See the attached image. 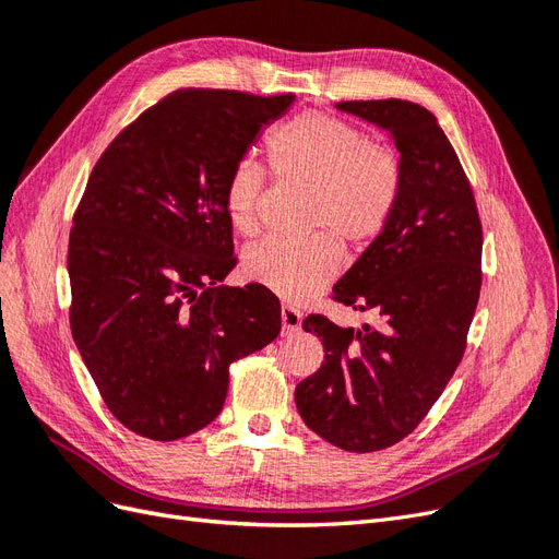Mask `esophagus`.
Segmentation results:
<instances>
[{"label":"esophagus","instance_id":"1","mask_svg":"<svg viewBox=\"0 0 559 559\" xmlns=\"http://www.w3.org/2000/svg\"><path fill=\"white\" fill-rule=\"evenodd\" d=\"M300 324H302V314L292 306H284L282 308V333H286V335L296 333L300 329Z\"/></svg>","mask_w":559,"mask_h":559}]
</instances>
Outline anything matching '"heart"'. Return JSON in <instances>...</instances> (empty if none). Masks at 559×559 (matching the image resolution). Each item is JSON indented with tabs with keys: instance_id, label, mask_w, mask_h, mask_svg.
<instances>
[{
	"instance_id": "heart-1",
	"label": "heart",
	"mask_w": 559,
	"mask_h": 559,
	"mask_svg": "<svg viewBox=\"0 0 559 559\" xmlns=\"http://www.w3.org/2000/svg\"><path fill=\"white\" fill-rule=\"evenodd\" d=\"M275 175L310 193L308 230L312 240L286 245L265 240L245 253L242 273L280 298H302L329 284L341 270V251L332 240L364 247L376 240L392 218L403 186V167L394 148L368 142L364 132L341 118L306 111L280 126L267 140ZM259 163L242 158L233 165L224 186L230 226L253 235L259 230L263 193Z\"/></svg>"
}]
</instances>
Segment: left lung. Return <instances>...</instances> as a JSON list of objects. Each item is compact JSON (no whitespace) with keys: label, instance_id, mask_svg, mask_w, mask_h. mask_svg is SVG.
<instances>
[{"label":"left lung","instance_id":"obj_1","mask_svg":"<svg viewBox=\"0 0 559 559\" xmlns=\"http://www.w3.org/2000/svg\"><path fill=\"white\" fill-rule=\"evenodd\" d=\"M399 148L396 210L333 286V298L378 326H337L310 314L302 329L324 364L296 386L302 421L347 452H376L408 436L460 366L480 296L483 228L471 183L436 116L405 99L337 103Z\"/></svg>","mask_w":559,"mask_h":559}]
</instances>
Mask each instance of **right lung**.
Returning <instances> with one entry per match:
<instances>
[{
  "label": "right lung",
  "instance_id": "1",
  "mask_svg": "<svg viewBox=\"0 0 559 559\" xmlns=\"http://www.w3.org/2000/svg\"><path fill=\"white\" fill-rule=\"evenodd\" d=\"M294 99L175 91L93 167L67 253L72 335L111 415L151 441L214 421L230 364L280 333L265 286L222 284L235 267L224 186Z\"/></svg>",
  "mask_w": 559,
  "mask_h": 559
}]
</instances>
